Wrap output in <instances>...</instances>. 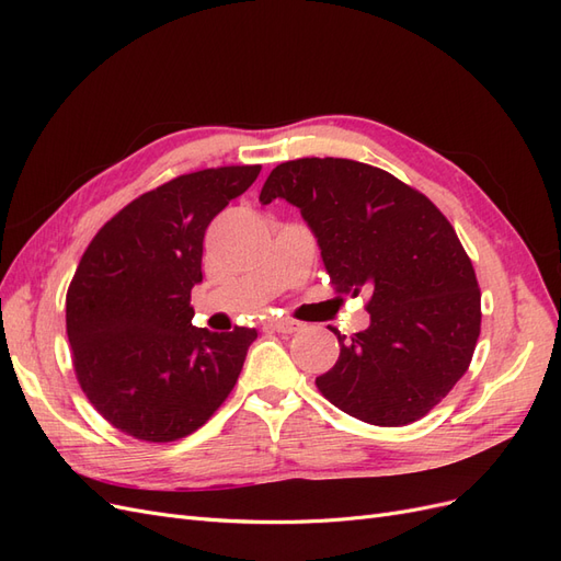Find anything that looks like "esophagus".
<instances>
[{"label":"esophagus","instance_id":"1","mask_svg":"<svg viewBox=\"0 0 561 561\" xmlns=\"http://www.w3.org/2000/svg\"><path fill=\"white\" fill-rule=\"evenodd\" d=\"M266 325L274 332H280V334H293V332L301 330V322L290 320V318H274V320H268Z\"/></svg>","mask_w":561,"mask_h":561}]
</instances>
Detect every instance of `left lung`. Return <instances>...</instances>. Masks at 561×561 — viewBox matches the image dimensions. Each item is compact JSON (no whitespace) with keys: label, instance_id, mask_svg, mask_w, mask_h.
<instances>
[{"label":"left lung","instance_id":"obj_1","mask_svg":"<svg viewBox=\"0 0 561 561\" xmlns=\"http://www.w3.org/2000/svg\"><path fill=\"white\" fill-rule=\"evenodd\" d=\"M299 208L339 295L367 290L369 328L316 386L371 426L426 416L466 375L480 336V287L461 241L433 203L398 178L348 159L276 165L260 201Z\"/></svg>","mask_w":561,"mask_h":561}]
</instances>
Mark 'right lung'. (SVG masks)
Returning <instances> with one entry per match:
<instances>
[{
  "label": "right lung",
  "mask_w": 561,
  "mask_h": 561,
  "mask_svg": "<svg viewBox=\"0 0 561 561\" xmlns=\"http://www.w3.org/2000/svg\"><path fill=\"white\" fill-rule=\"evenodd\" d=\"M262 165L180 175L95 233L65 301L75 371L95 410L145 443L194 433L239 379L254 328H194L203 236Z\"/></svg>",
  "instance_id": "add662e5"
}]
</instances>
